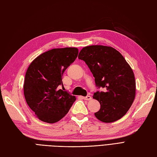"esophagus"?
Instances as JSON below:
<instances>
[{
    "label": "esophagus",
    "mask_w": 157,
    "mask_h": 157,
    "mask_svg": "<svg viewBox=\"0 0 157 157\" xmlns=\"http://www.w3.org/2000/svg\"><path fill=\"white\" fill-rule=\"evenodd\" d=\"M82 98L85 101H89L90 99H92V97L90 96V95H87L86 97H82Z\"/></svg>",
    "instance_id": "obj_1"
}]
</instances>
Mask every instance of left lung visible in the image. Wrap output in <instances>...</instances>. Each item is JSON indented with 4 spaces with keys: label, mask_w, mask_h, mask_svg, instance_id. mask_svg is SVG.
Returning <instances> with one entry per match:
<instances>
[{
    "label": "left lung",
    "mask_w": 157,
    "mask_h": 157,
    "mask_svg": "<svg viewBox=\"0 0 157 157\" xmlns=\"http://www.w3.org/2000/svg\"><path fill=\"white\" fill-rule=\"evenodd\" d=\"M78 57L90 68L96 86L105 88V91H97L93 95L101 104L95 117L108 123L120 119L135 98L136 82L131 67L119 52L107 46L85 47Z\"/></svg>",
    "instance_id": "1"
}]
</instances>
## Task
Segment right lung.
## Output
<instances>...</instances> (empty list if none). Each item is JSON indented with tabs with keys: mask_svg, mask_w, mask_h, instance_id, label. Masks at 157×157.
Here are the masks:
<instances>
[{
	"mask_svg": "<svg viewBox=\"0 0 157 157\" xmlns=\"http://www.w3.org/2000/svg\"><path fill=\"white\" fill-rule=\"evenodd\" d=\"M78 50L75 47L53 48L41 54L26 71L24 94L26 103L40 121H59L68 113L76 97L60 89L63 75L75 60Z\"/></svg>",
	"mask_w": 157,
	"mask_h": 157,
	"instance_id": "right-lung-1",
	"label": "right lung"
}]
</instances>
